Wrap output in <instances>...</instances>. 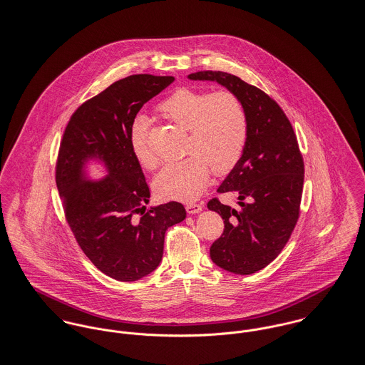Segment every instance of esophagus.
I'll list each match as a JSON object with an SVG mask.
<instances>
[{
	"mask_svg": "<svg viewBox=\"0 0 365 365\" xmlns=\"http://www.w3.org/2000/svg\"><path fill=\"white\" fill-rule=\"evenodd\" d=\"M203 210V206L202 205H197V203H189V205H186V212L189 213V215H196V213H199V212H202Z\"/></svg>",
	"mask_w": 365,
	"mask_h": 365,
	"instance_id": "34e87169",
	"label": "esophagus"
}]
</instances>
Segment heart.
<instances>
[{"label":"heart","mask_w":365,"mask_h":365,"mask_svg":"<svg viewBox=\"0 0 365 365\" xmlns=\"http://www.w3.org/2000/svg\"><path fill=\"white\" fill-rule=\"evenodd\" d=\"M159 111L189 130L190 155L166 165L155 176L153 190L165 200H195L209 183L210 168L222 176L240 162L248 141L245 107L228 90L209 93L180 87L159 104ZM148 128L145 117H137L130 131V145L137 160L152 168L155 158L148 146Z\"/></svg>","instance_id":"b5f03b06"}]
</instances>
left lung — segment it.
<instances>
[{"mask_svg":"<svg viewBox=\"0 0 365 365\" xmlns=\"http://www.w3.org/2000/svg\"><path fill=\"white\" fill-rule=\"evenodd\" d=\"M189 78L225 86L247 111L245 150L217 190L238 195L240 209L219 197L207 207L224 220L222 234L210 247L212 261L228 272L250 275L269 265L291 238L300 213L303 156L291 121L265 91L225 72L203 71Z\"/></svg>","mask_w":365,"mask_h":365,"instance_id":"left-lung-1","label":"left lung"}]
</instances>
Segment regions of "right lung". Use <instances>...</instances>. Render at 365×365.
I'll return each mask as SVG.
<instances>
[{
    "label": "right lung",
    "mask_w": 365,
    "mask_h": 365,
    "mask_svg": "<svg viewBox=\"0 0 365 365\" xmlns=\"http://www.w3.org/2000/svg\"><path fill=\"white\" fill-rule=\"evenodd\" d=\"M173 80L133 74L114 81L74 111L59 146L56 186L66 221L94 267L121 282L155 271L166 230L186 217L178 202L145 210L149 186L130 145L138 111ZM91 155L109 169V176L97 184L84 181L82 175V165Z\"/></svg>",
    "instance_id": "right-lung-1"
}]
</instances>
